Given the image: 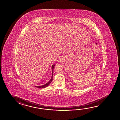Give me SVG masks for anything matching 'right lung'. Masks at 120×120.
Here are the masks:
<instances>
[{"mask_svg":"<svg viewBox=\"0 0 120 120\" xmlns=\"http://www.w3.org/2000/svg\"><path fill=\"white\" fill-rule=\"evenodd\" d=\"M54 64L53 65H52V77H51V79H50V80L48 82L46 83V84H45L44 85L42 86H35V87H36V88H38V89H42V88H44L45 87H47L51 83L53 79V70H54Z\"/></svg>","mask_w":120,"mask_h":120,"instance_id":"1","label":"right lung"}]
</instances>
